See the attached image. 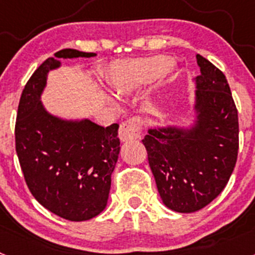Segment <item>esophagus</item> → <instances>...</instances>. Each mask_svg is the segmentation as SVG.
<instances>
[{"label": "esophagus", "instance_id": "1", "mask_svg": "<svg viewBox=\"0 0 255 255\" xmlns=\"http://www.w3.org/2000/svg\"><path fill=\"white\" fill-rule=\"evenodd\" d=\"M143 120L139 116L131 117L124 121L119 129V138L121 141H130L140 138Z\"/></svg>", "mask_w": 255, "mask_h": 255}]
</instances>
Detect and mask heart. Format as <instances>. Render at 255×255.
<instances>
[{"label":"heart","instance_id":"obj_1","mask_svg":"<svg viewBox=\"0 0 255 255\" xmlns=\"http://www.w3.org/2000/svg\"><path fill=\"white\" fill-rule=\"evenodd\" d=\"M171 60L164 56L116 62L110 69V84L117 94H126L154 82L168 66Z\"/></svg>","mask_w":255,"mask_h":255}]
</instances>
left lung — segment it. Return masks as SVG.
<instances>
[{"label": "left lung", "instance_id": "obj_1", "mask_svg": "<svg viewBox=\"0 0 255 255\" xmlns=\"http://www.w3.org/2000/svg\"><path fill=\"white\" fill-rule=\"evenodd\" d=\"M197 128L149 129L141 140L162 202L180 213L197 212L216 199L238 159V108L226 76L203 56L197 55Z\"/></svg>", "mask_w": 255, "mask_h": 255}]
</instances>
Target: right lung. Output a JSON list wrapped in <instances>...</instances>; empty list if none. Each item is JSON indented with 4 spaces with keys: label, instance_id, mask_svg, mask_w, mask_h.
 Listing matches in <instances>:
<instances>
[{
    "label": "right lung",
    "instance_id": "1",
    "mask_svg": "<svg viewBox=\"0 0 255 255\" xmlns=\"http://www.w3.org/2000/svg\"><path fill=\"white\" fill-rule=\"evenodd\" d=\"M96 53L65 48L57 58L93 57ZM60 66L47 58L30 76L20 97L15 147L33 197L52 213L69 221L96 217L107 206L111 175L120 153L119 125L103 128L84 121H64L40 103L49 70Z\"/></svg>",
    "mask_w": 255,
    "mask_h": 255
}]
</instances>
